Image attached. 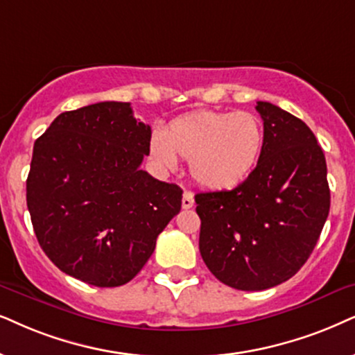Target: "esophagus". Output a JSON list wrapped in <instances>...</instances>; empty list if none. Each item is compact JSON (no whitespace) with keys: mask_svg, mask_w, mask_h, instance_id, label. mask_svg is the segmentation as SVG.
<instances>
[{"mask_svg":"<svg viewBox=\"0 0 355 355\" xmlns=\"http://www.w3.org/2000/svg\"><path fill=\"white\" fill-rule=\"evenodd\" d=\"M193 205H195V200H193V193L185 190V193H183V198H182L183 209H190Z\"/></svg>","mask_w":355,"mask_h":355,"instance_id":"1","label":"esophagus"}]
</instances>
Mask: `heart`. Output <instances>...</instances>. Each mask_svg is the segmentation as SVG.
<instances>
[{
  "label": "heart",
  "instance_id": "b5f03b06",
  "mask_svg": "<svg viewBox=\"0 0 355 355\" xmlns=\"http://www.w3.org/2000/svg\"><path fill=\"white\" fill-rule=\"evenodd\" d=\"M262 150L263 125L248 111H193L149 139V154L157 167L173 172L178 157L190 160L193 180L208 190H231L244 183Z\"/></svg>",
  "mask_w": 355,
  "mask_h": 355
}]
</instances>
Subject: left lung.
<instances>
[{
  "label": "left lung",
  "instance_id": "8db88e82",
  "mask_svg": "<svg viewBox=\"0 0 355 355\" xmlns=\"http://www.w3.org/2000/svg\"><path fill=\"white\" fill-rule=\"evenodd\" d=\"M263 150L232 190L195 196L200 252L209 272L236 290L284 284L306 262L329 214L326 159L315 134L293 114L257 101Z\"/></svg>",
  "mask_w": 355,
  "mask_h": 355
}]
</instances>
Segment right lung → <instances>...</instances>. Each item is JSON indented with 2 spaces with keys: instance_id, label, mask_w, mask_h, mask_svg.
I'll return each instance as SVG.
<instances>
[{
  "instance_id": "obj_1",
  "label": "right lung",
  "mask_w": 355,
  "mask_h": 355,
  "mask_svg": "<svg viewBox=\"0 0 355 355\" xmlns=\"http://www.w3.org/2000/svg\"><path fill=\"white\" fill-rule=\"evenodd\" d=\"M150 128L131 103L58 114L34 142L26 198L40 248L67 275L119 286L141 272L182 208V188L141 170Z\"/></svg>"
}]
</instances>
